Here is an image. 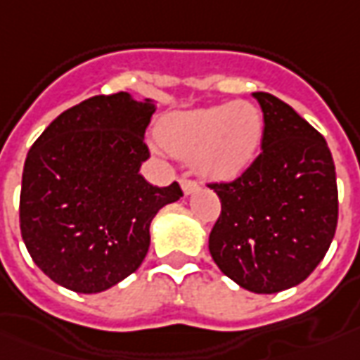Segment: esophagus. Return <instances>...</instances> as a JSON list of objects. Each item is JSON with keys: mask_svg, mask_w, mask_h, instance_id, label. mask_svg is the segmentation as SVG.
I'll return each instance as SVG.
<instances>
[{"mask_svg": "<svg viewBox=\"0 0 360 360\" xmlns=\"http://www.w3.org/2000/svg\"><path fill=\"white\" fill-rule=\"evenodd\" d=\"M182 192H184L186 195L194 194V192H198V184L192 182V180H182Z\"/></svg>", "mask_w": 360, "mask_h": 360, "instance_id": "34e87169", "label": "esophagus"}]
</instances>
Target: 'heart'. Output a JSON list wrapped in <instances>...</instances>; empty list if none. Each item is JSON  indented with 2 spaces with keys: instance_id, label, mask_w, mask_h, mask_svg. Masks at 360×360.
I'll list each match as a JSON object with an SVG mask.
<instances>
[{
  "instance_id": "b5f03b06",
  "label": "heart",
  "mask_w": 360,
  "mask_h": 360,
  "mask_svg": "<svg viewBox=\"0 0 360 360\" xmlns=\"http://www.w3.org/2000/svg\"><path fill=\"white\" fill-rule=\"evenodd\" d=\"M262 133V113L249 101L178 111L158 125L160 145L178 158L194 160L195 170L215 182L233 180L251 166Z\"/></svg>"
}]
</instances>
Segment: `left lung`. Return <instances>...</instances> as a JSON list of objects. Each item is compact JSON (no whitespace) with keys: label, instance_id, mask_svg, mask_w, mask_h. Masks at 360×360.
Returning <instances> with one entry per match:
<instances>
[{"label":"left lung","instance_id":"8db88e82","mask_svg":"<svg viewBox=\"0 0 360 360\" xmlns=\"http://www.w3.org/2000/svg\"><path fill=\"white\" fill-rule=\"evenodd\" d=\"M264 117L260 155L237 180L210 184L221 215L210 252L225 276L255 294L308 278L337 227L335 165L326 139L288 103L255 91Z\"/></svg>","mask_w":360,"mask_h":360}]
</instances>
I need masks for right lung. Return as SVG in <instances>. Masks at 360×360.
<instances>
[{"label":"right lung","instance_id":"right-lung-1","mask_svg":"<svg viewBox=\"0 0 360 360\" xmlns=\"http://www.w3.org/2000/svg\"><path fill=\"white\" fill-rule=\"evenodd\" d=\"M155 101L127 91L66 109L27 155L19 221L34 264L64 288L98 294L141 266L150 221L182 198L180 186L148 184L145 131Z\"/></svg>","mask_w":360,"mask_h":360}]
</instances>
